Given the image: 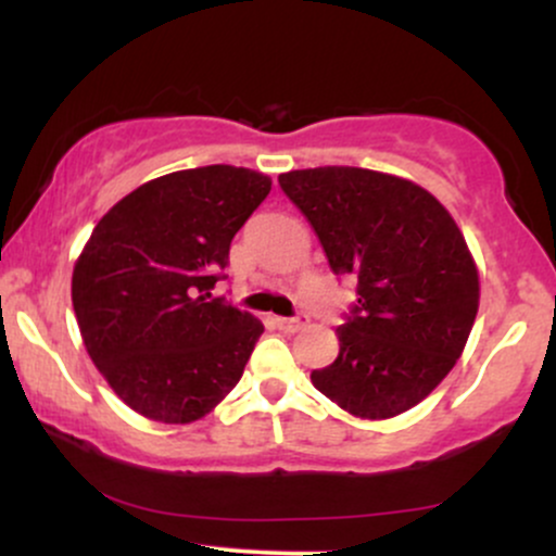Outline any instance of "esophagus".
Masks as SVG:
<instances>
[{
    "label": "esophagus",
    "mask_w": 556,
    "mask_h": 556,
    "mask_svg": "<svg viewBox=\"0 0 556 556\" xmlns=\"http://www.w3.org/2000/svg\"><path fill=\"white\" fill-rule=\"evenodd\" d=\"M277 324H279V329H285V331H298V329H303L305 324H308V314L298 311V314L290 316V318H277Z\"/></svg>",
    "instance_id": "1"
}]
</instances>
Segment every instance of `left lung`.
<instances>
[{"label": "left lung", "mask_w": 556, "mask_h": 556, "mask_svg": "<svg viewBox=\"0 0 556 556\" xmlns=\"http://www.w3.org/2000/svg\"><path fill=\"white\" fill-rule=\"evenodd\" d=\"M355 300L340 355L311 374L358 418H392L429 397L460 358L478 314V271L455 219L420 185L361 167L279 175Z\"/></svg>", "instance_id": "1"}]
</instances>
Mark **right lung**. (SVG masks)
Here are the masks:
<instances>
[{"label":"right lung","mask_w":556,"mask_h":556,"mask_svg":"<svg viewBox=\"0 0 556 556\" xmlns=\"http://www.w3.org/2000/svg\"><path fill=\"white\" fill-rule=\"evenodd\" d=\"M269 190L266 175L229 164L172 172L93 227L73 308L96 368L140 416L190 424L240 381L264 324L212 290Z\"/></svg>","instance_id":"1"}]
</instances>
